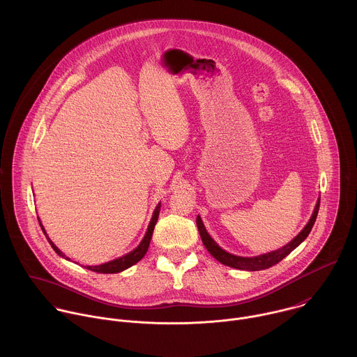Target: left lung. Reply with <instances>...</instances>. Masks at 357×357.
<instances>
[{
  "label": "left lung",
  "instance_id": "8db88e82",
  "mask_svg": "<svg viewBox=\"0 0 357 357\" xmlns=\"http://www.w3.org/2000/svg\"><path fill=\"white\" fill-rule=\"evenodd\" d=\"M319 206H320V198L314 206L313 214H312L309 222L306 224L305 228L289 245H286L284 248H282L279 250L271 252L268 255H258V257H252V258L229 255L225 250H222L207 234L204 222H202L199 215L197 217V225H198V231H199V235H201V239L204 242V248L217 261H220L221 264L228 265L231 268H236V269H242V271H262V269H266V268H271V266L276 265L279 261H282L286 255H290L297 246H300L305 241L306 236L309 235V232H310V229H312V227L316 221V217H317V213H319Z\"/></svg>",
  "mask_w": 357,
  "mask_h": 357
}]
</instances>
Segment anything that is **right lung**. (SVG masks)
Segmentation results:
<instances>
[{
    "instance_id": "right-lung-1",
    "label": "right lung",
    "mask_w": 357,
    "mask_h": 357,
    "mask_svg": "<svg viewBox=\"0 0 357 357\" xmlns=\"http://www.w3.org/2000/svg\"><path fill=\"white\" fill-rule=\"evenodd\" d=\"M159 208H160V204H158L155 211H153V218H151V221H150V225H149V229H147V232H146V236L143 238L142 243H140L133 252H130V253H128V255H123V257H119V258H116V259H114V261L102 264V265H96V266H89V265H88L86 268H88L89 271H93V272H98V273H118V272L125 271V269H128L129 266L135 265L136 262H139V261L146 255L147 250H149V246H150V242H151V238H153V228H155V224H156V221H158ZM38 221H40V220H38ZM40 225H41V228H43V231H44V234H45V229H44V227H43L41 222H40ZM45 235H47V234H45ZM47 239H48L52 249H53L57 255L64 257V255L53 245V242H52L48 236H47ZM66 258H67V257H66ZM67 259H68V258H67Z\"/></svg>"
}]
</instances>
